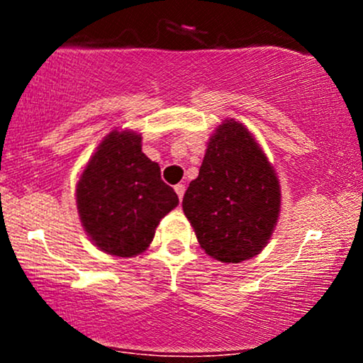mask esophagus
<instances>
[{
  "label": "esophagus",
  "mask_w": 363,
  "mask_h": 363,
  "mask_svg": "<svg viewBox=\"0 0 363 363\" xmlns=\"http://www.w3.org/2000/svg\"><path fill=\"white\" fill-rule=\"evenodd\" d=\"M174 189H176L179 199H182V196H184V193H186V186L184 184H176V186H174Z\"/></svg>",
  "instance_id": "1"
}]
</instances>
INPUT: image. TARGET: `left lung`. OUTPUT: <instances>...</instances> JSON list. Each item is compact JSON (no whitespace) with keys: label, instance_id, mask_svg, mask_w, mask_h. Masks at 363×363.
I'll return each instance as SVG.
<instances>
[{"label":"left lung","instance_id":"1","mask_svg":"<svg viewBox=\"0 0 363 363\" xmlns=\"http://www.w3.org/2000/svg\"><path fill=\"white\" fill-rule=\"evenodd\" d=\"M280 199L278 177L261 147L244 124L227 119L208 143L182 210L208 256L242 262L268 244Z\"/></svg>","mask_w":363,"mask_h":363}]
</instances>
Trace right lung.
<instances>
[{"mask_svg": "<svg viewBox=\"0 0 363 363\" xmlns=\"http://www.w3.org/2000/svg\"><path fill=\"white\" fill-rule=\"evenodd\" d=\"M177 203L157 162L141 152V135L135 131L109 133L77 184L83 228L101 251L119 257L143 252Z\"/></svg>", "mask_w": 363, "mask_h": 363, "instance_id": "right-lung-1", "label": "right lung"}]
</instances>
